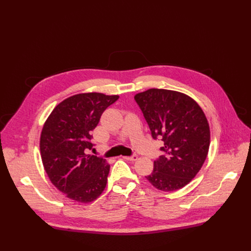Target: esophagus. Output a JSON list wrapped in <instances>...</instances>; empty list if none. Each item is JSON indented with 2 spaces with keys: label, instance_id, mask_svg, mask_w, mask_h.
<instances>
[{
  "label": "esophagus",
  "instance_id": "obj_1",
  "mask_svg": "<svg viewBox=\"0 0 251 251\" xmlns=\"http://www.w3.org/2000/svg\"><path fill=\"white\" fill-rule=\"evenodd\" d=\"M125 160H128V161H136L138 159V155L136 153H133L132 155L130 156H123Z\"/></svg>",
  "mask_w": 251,
  "mask_h": 251
}]
</instances>
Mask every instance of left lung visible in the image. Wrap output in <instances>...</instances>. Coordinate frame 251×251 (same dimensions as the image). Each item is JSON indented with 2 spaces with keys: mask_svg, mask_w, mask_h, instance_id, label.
<instances>
[{
  "mask_svg": "<svg viewBox=\"0 0 251 251\" xmlns=\"http://www.w3.org/2000/svg\"><path fill=\"white\" fill-rule=\"evenodd\" d=\"M153 139L162 138L163 154L146 176L166 192L184 187L202 167L209 148V126L195 100L181 92L151 88L134 97Z\"/></svg>",
  "mask_w": 251,
  "mask_h": 251,
  "instance_id": "left-lung-1",
  "label": "left lung"
}]
</instances>
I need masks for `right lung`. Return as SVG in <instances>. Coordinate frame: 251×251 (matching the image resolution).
<instances>
[{
    "mask_svg": "<svg viewBox=\"0 0 251 251\" xmlns=\"http://www.w3.org/2000/svg\"><path fill=\"white\" fill-rule=\"evenodd\" d=\"M118 99L99 92L75 95L60 102L47 119L39 141L42 161L50 182L70 200L90 202L107 185L110 165L87 151L95 146L91 131Z\"/></svg>",
    "mask_w": 251,
    "mask_h": 251,
    "instance_id": "obj_1",
    "label": "right lung"
}]
</instances>
